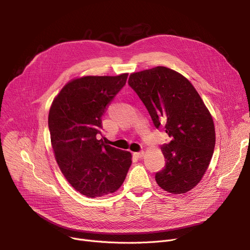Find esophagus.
<instances>
[{"label": "esophagus", "mask_w": 250, "mask_h": 250, "mask_svg": "<svg viewBox=\"0 0 250 250\" xmlns=\"http://www.w3.org/2000/svg\"><path fill=\"white\" fill-rule=\"evenodd\" d=\"M144 154H145V152H144V151L135 152V153H134V156L137 157V158H142V157H144Z\"/></svg>", "instance_id": "obj_1"}]
</instances>
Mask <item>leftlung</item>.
<instances>
[{
    "mask_svg": "<svg viewBox=\"0 0 250 250\" xmlns=\"http://www.w3.org/2000/svg\"><path fill=\"white\" fill-rule=\"evenodd\" d=\"M128 85L145 104L154 125L171 138L161 147L165 166L156 182L171 193H185L203 178L214 153L213 117L186 77L166 67L133 73Z\"/></svg>",
    "mask_w": 250,
    "mask_h": 250,
    "instance_id": "8db88e82",
    "label": "left lung"
}]
</instances>
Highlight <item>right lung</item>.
<instances>
[{
    "instance_id": "obj_1",
    "label": "right lung",
    "mask_w": 250,
    "mask_h": 250,
    "mask_svg": "<svg viewBox=\"0 0 250 250\" xmlns=\"http://www.w3.org/2000/svg\"><path fill=\"white\" fill-rule=\"evenodd\" d=\"M128 74L86 76L65 84L48 113L51 146L62 173L87 198H98L121 188L132 164V154L97 139L102 115L125 85Z\"/></svg>"
}]
</instances>
